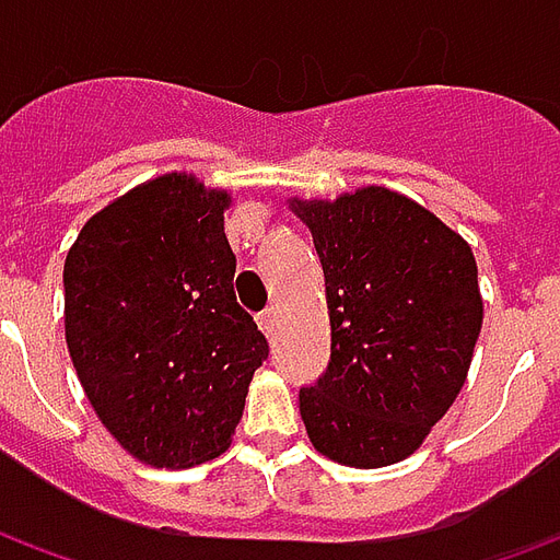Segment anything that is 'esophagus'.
Returning <instances> with one entry per match:
<instances>
[{
	"label": "esophagus",
	"instance_id": "1",
	"mask_svg": "<svg viewBox=\"0 0 560 560\" xmlns=\"http://www.w3.org/2000/svg\"><path fill=\"white\" fill-rule=\"evenodd\" d=\"M257 324H260V329H264V336L272 339V336L279 332V308H267L264 315L257 317Z\"/></svg>",
	"mask_w": 560,
	"mask_h": 560
}]
</instances>
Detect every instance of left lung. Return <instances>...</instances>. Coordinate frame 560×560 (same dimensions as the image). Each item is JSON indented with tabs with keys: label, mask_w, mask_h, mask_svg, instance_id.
<instances>
[{
	"label": "left lung",
	"mask_w": 560,
	"mask_h": 560,
	"mask_svg": "<svg viewBox=\"0 0 560 560\" xmlns=\"http://www.w3.org/2000/svg\"><path fill=\"white\" fill-rule=\"evenodd\" d=\"M324 267L329 363L300 389L317 453L348 468L408 458L456 401L482 327L470 245L399 191L291 200Z\"/></svg>",
	"instance_id": "1"
}]
</instances>
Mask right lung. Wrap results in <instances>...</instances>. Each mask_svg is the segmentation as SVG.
Returning <instances> with one entry per match:
<instances>
[{"label":"right lung","instance_id":"1","mask_svg":"<svg viewBox=\"0 0 560 560\" xmlns=\"http://www.w3.org/2000/svg\"><path fill=\"white\" fill-rule=\"evenodd\" d=\"M231 195L164 173L95 212L66 257V341L86 399L152 468L221 456L269 345L236 303Z\"/></svg>","mask_w":560,"mask_h":560}]
</instances>
